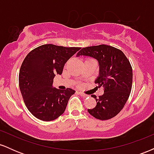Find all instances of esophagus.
<instances>
[{
    "mask_svg": "<svg viewBox=\"0 0 154 154\" xmlns=\"http://www.w3.org/2000/svg\"><path fill=\"white\" fill-rule=\"evenodd\" d=\"M79 95H81V96H82V97H84V98H86V97H87L88 96V95H85V94H84V93H81V92H79Z\"/></svg>",
    "mask_w": 154,
    "mask_h": 154,
    "instance_id": "1",
    "label": "esophagus"
}]
</instances>
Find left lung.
Returning a JSON list of instances; mask_svg holds the SVG:
<instances>
[{"label": "left lung", "instance_id": "left-lung-1", "mask_svg": "<svg viewBox=\"0 0 154 154\" xmlns=\"http://www.w3.org/2000/svg\"><path fill=\"white\" fill-rule=\"evenodd\" d=\"M80 56L98 61L99 75L95 82L98 88H104L103 94L98 98L91 95L97 104L88 111L98 119H111L123 109L131 92L132 69L130 61L122 51L107 45L83 48L77 57Z\"/></svg>", "mask_w": 154, "mask_h": 154}]
</instances>
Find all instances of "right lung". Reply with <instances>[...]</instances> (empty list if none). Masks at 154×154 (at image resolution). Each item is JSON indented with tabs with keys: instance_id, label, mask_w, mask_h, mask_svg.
Returning <instances> with one entry per match:
<instances>
[{
	"instance_id": "obj_1",
	"label": "right lung",
	"mask_w": 154,
	"mask_h": 154,
	"mask_svg": "<svg viewBox=\"0 0 154 154\" xmlns=\"http://www.w3.org/2000/svg\"><path fill=\"white\" fill-rule=\"evenodd\" d=\"M79 49L45 44L24 59L19 71V88L26 108L38 119L52 121L64 112L75 91L54 88V78L61 75L65 63Z\"/></svg>"
}]
</instances>
